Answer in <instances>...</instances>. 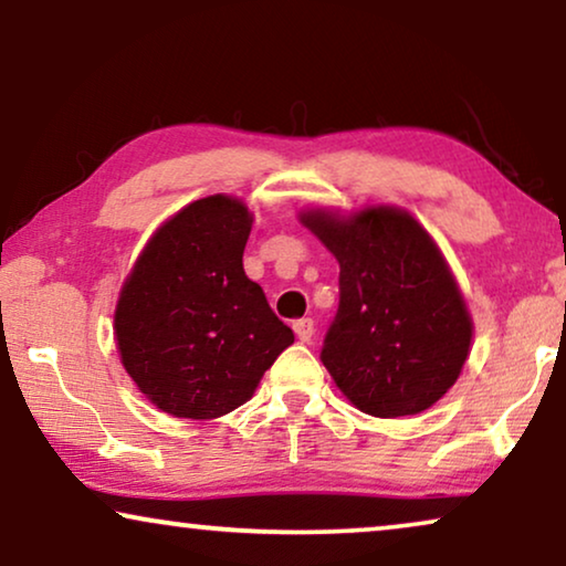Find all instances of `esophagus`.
Wrapping results in <instances>:
<instances>
[{
    "label": "esophagus",
    "instance_id": "esophagus-1",
    "mask_svg": "<svg viewBox=\"0 0 566 566\" xmlns=\"http://www.w3.org/2000/svg\"><path fill=\"white\" fill-rule=\"evenodd\" d=\"M294 333H297V338L302 340V344H310L315 336V323L310 321V317H302V321H294Z\"/></svg>",
    "mask_w": 566,
    "mask_h": 566
}]
</instances>
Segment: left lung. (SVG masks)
Instances as JSON below:
<instances>
[{
    "instance_id": "obj_1",
    "label": "left lung",
    "mask_w": 566,
    "mask_h": 566,
    "mask_svg": "<svg viewBox=\"0 0 566 566\" xmlns=\"http://www.w3.org/2000/svg\"><path fill=\"white\" fill-rule=\"evenodd\" d=\"M300 222L340 266V302L321 359L366 416L423 412L459 379L474 323L439 243L395 205L310 207Z\"/></svg>"
}]
</instances>
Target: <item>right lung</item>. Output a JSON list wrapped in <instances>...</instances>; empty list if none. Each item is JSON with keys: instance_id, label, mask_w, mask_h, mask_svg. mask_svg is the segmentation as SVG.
I'll use <instances>...</instances> for the list:
<instances>
[{"instance_id": "1", "label": "right lung", "mask_w": 566, "mask_h": 566, "mask_svg": "<svg viewBox=\"0 0 566 566\" xmlns=\"http://www.w3.org/2000/svg\"><path fill=\"white\" fill-rule=\"evenodd\" d=\"M253 214L210 195L143 245L115 305V344L135 387L174 418L212 420L249 402L292 328L243 272Z\"/></svg>"}]
</instances>
